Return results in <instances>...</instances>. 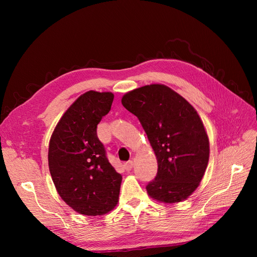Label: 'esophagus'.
<instances>
[{
  "label": "esophagus",
  "instance_id": "34e87169",
  "mask_svg": "<svg viewBox=\"0 0 257 257\" xmlns=\"http://www.w3.org/2000/svg\"><path fill=\"white\" fill-rule=\"evenodd\" d=\"M133 166H134V164H133V162L132 161H128V162H126L125 164H124V168H125L127 172H130V170H132V168H133Z\"/></svg>",
  "mask_w": 257,
  "mask_h": 257
}]
</instances>
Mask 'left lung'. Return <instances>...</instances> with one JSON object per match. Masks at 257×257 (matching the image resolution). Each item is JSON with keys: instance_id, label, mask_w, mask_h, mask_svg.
<instances>
[{"instance_id": "left-lung-1", "label": "left lung", "mask_w": 257, "mask_h": 257, "mask_svg": "<svg viewBox=\"0 0 257 257\" xmlns=\"http://www.w3.org/2000/svg\"><path fill=\"white\" fill-rule=\"evenodd\" d=\"M122 105L135 114L158 160V175L147 185L151 198L178 204L195 191L209 161V138L199 114L165 84L144 85L125 93Z\"/></svg>"}]
</instances>
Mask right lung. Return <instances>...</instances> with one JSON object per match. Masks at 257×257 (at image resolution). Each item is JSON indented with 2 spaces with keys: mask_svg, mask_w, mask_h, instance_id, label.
Here are the masks:
<instances>
[{
  "mask_svg": "<svg viewBox=\"0 0 257 257\" xmlns=\"http://www.w3.org/2000/svg\"><path fill=\"white\" fill-rule=\"evenodd\" d=\"M111 92L88 91L68 107L49 142L48 165L60 197L76 212L103 215L116 206L122 176L106 158L96 134L109 112Z\"/></svg>",
  "mask_w": 257,
  "mask_h": 257,
  "instance_id": "1",
  "label": "right lung"
}]
</instances>
